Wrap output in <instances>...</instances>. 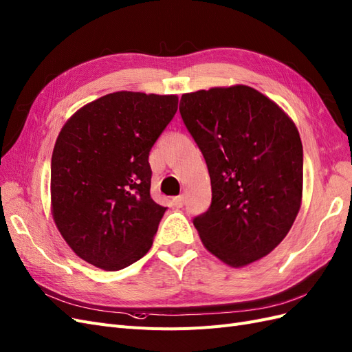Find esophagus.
Listing matches in <instances>:
<instances>
[{
  "mask_svg": "<svg viewBox=\"0 0 352 352\" xmlns=\"http://www.w3.org/2000/svg\"><path fill=\"white\" fill-rule=\"evenodd\" d=\"M185 204V197L184 195H179V197H175L173 198V206L176 208H182Z\"/></svg>",
  "mask_w": 352,
  "mask_h": 352,
  "instance_id": "1",
  "label": "esophagus"
}]
</instances>
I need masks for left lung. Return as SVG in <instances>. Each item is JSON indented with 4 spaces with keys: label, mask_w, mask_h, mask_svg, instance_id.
Returning <instances> with one entry per match:
<instances>
[{
    "label": "left lung",
    "mask_w": 352,
    "mask_h": 352,
    "mask_svg": "<svg viewBox=\"0 0 352 352\" xmlns=\"http://www.w3.org/2000/svg\"><path fill=\"white\" fill-rule=\"evenodd\" d=\"M179 111L211 179V206L194 219L202 245L230 267L263 258L301 208L302 144L295 123L247 85L184 94Z\"/></svg>",
    "instance_id": "8db88e82"
}]
</instances>
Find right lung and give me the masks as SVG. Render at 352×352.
I'll return each instance as SVG.
<instances>
[{"mask_svg":"<svg viewBox=\"0 0 352 352\" xmlns=\"http://www.w3.org/2000/svg\"><path fill=\"white\" fill-rule=\"evenodd\" d=\"M177 95L119 91L61 127L51 158V212L63 239L107 272L150 251L166 207L151 198L148 155L177 111Z\"/></svg>","mask_w":352,"mask_h":352,"instance_id":"obj_1","label":"right lung"}]
</instances>
